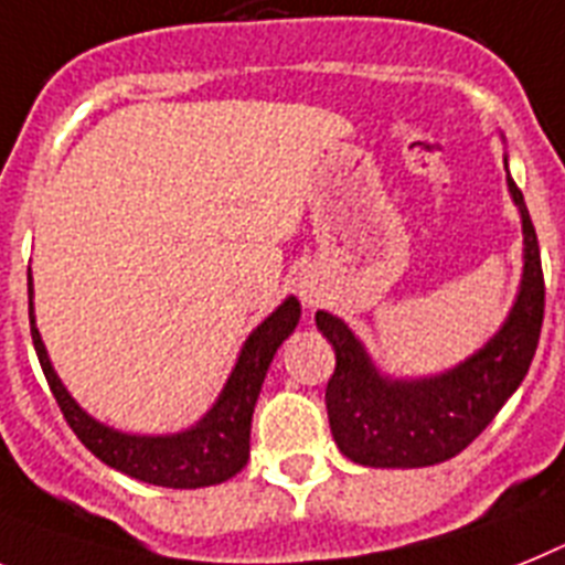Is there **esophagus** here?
Returning <instances> with one entry per match:
<instances>
[{
  "label": "esophagus",
  "instance_id": "34e87169",
  "mask_svg": "<svg viewBox=\"0 0 565 565\" xmlns=\"http://www.w3.org/2000/svg\"><path fill=\"white\" fill-rule=\"evenodd\" d=\"M298 292H301V298H305L307 305H316V301H319V290H316V284L307 281V278L298 284Z\"/></svg>",
  "mask_w": 565,
  "mask_h": 565
}]
</instances>
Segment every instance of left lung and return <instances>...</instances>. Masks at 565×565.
<instances>
[{"instance_id":"8db88e82","label":"left lung","mask_w":565,"mask_h":565,"mask_svg":"<svg viewBox=\"0 0 565 565\" xmlns=\"http://www.w3.org/2000/svg\"><path fill=\"white\" fill-rule=\"evenodd\" d=\"M509 192L523 217V281L505 324L457 367L436 376L387 379L344 321L316 312V324L335 350V371L324 393L330 430L339 451L359 466L422 468L457 457L529 373L543 327L546 284L537 232L511 178Z\"/></svg>"}]
</instances>
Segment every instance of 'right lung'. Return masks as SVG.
<instances>
[{
    "label": "right lung",
    "mask_w": 565,
    "mask_h": 565,
    "mask_svg": "<svg viewBox=\"0 0 565 565\" xmlns=\"http://www.w3.org/2000/svg\"><path fill=\"white\" fill-rule=\"evenodd\" d=\"M28 316H31L33 350L40 355L42 373L49 379L56 405L63 411L65 422L77 434L79 443L97 459L117 471L129 473L135 480L163 488H203L230 480L249 459V428H253V411L258 402L260 385L269 371L275 350L296 330L301 319L298 298H287L273 316L255 327L249 339L241 348L235 371L226 379L224 391L212 405V411L198 425L166 436H137L114 430L94 416H88L71 393L60 382L40 339V330L33 324V284L28 269Z\"/></svg>",
    "instance_id": "1"
}]
</instances>
